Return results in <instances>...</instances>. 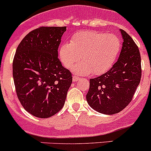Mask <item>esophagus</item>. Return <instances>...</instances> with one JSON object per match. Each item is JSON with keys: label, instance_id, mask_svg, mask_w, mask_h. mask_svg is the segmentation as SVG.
<instances>
[{"label": "esophagus", "instance_id": "obj_1", "mask_svg": "<svg viewBox=\"0 0 151 151\" xmlns=\"http://www.w3.org/2000/svg\"><path fill=\"white\" fill-rule=\"evenodd\" d=\"M80 79V78L79 77H77V76H74V77H73V78H72V80H73V82H77V81H78Z\"/></svg>", "mask_w": 151, "mask_h": 151}]
</instances>
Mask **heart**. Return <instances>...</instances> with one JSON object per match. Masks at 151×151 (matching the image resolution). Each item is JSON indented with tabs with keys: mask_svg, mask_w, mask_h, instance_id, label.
Masks as SVG:
<instances>
[{
	"mask_svg": "<svg viewBox=\"0 0 151 151\" xmlns=\"http://www.w3.org/2000/svg\"><path fill=\"white\" fill-rule=\"evenodd\" d=\"M121 42L113 34L98 31H80L71 38L70 43H64L59 50L62 63L73 68L78 74L95 75L104 74L112 66L120 52Z\"/></svg>",
	"mask_w": 151,
	"mask_h": 151,
	"instance_id": "obj_1",
	"label": "heart"
}]
</instances>
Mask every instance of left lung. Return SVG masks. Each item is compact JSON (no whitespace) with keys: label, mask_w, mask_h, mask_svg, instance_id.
Segmentation results:
<instances>
[{"label":"left lung","mask_w":151,"mask_h":151,"mask_svg":"<svg viewBox=\"0 0 151 151\" xmlns=\"http://www.w3.org/2000/svg\"><path fill=\"white\" fill-rule=\"evenodd\" d=\"M123 39L118 60L102 75L90 80L86 95L88 104L100 113L113 115L132 101L141 80V57L130 36L120 30Z\"/></svg>","instance_id":"1"}]
</instances>
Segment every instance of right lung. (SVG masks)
<instances>
[{
    "label": "right lung",
    "mask_w": 151,
    "mask_h": 151,
    "mask_svg": "<svg viewBox=\"0 0 151 151\" xmlns=\"http://www.w3.org/2000/svg\"><path fill=\"white\" fill-rule=\"evenodd\" d=\"M66 27H40L30 31L17 48L13 78L18 99L33 116L47 118L63 108L72 83L58 50Z\"/></svg>",
    "instance_id": "add662e5"
}]
</instances>
